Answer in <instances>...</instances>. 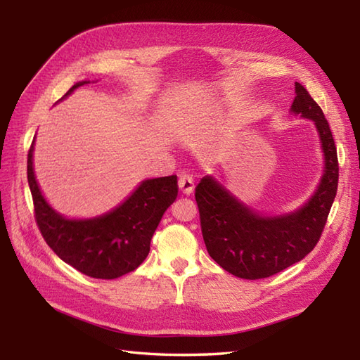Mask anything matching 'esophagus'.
<instances>
[{"label": "esophagus", "mask_w": 360, "mask_h": 360, "mask_svg": "<svg viewBox=\"0 0 360 360\" xmlns=\"http://www.w3.org/2000/svg\"><path fill=\"white\" fill-rule=\"evenodd\" d=\"M181 192L184 195H190L193 192V187H195V179L192 174H181V178L178 181Z\"/></svg>", "instance_id": "34e87169"}]
</instances>
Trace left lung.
<instances>
[{
	"instance_id": "left-lung-1",
	"label": "left lung",
	"mask_w": 360,
	"mask_h": 360,
	"mask_svg": "<svg viewBox=\"0 0 360 360\" xmlns=\"http://www.w3.org/2000/svg\"><path fill=\"white\" fill-rule=\"evenodd\" d=\"M292 112L314 120L325 153V174L314 196L289 215L264 218L205 176L195 188L202 238L209 255L235 277L266 278L300 262L316 248L338 193V148L322 108L295 82Z\"/></svg>"
}]
</instances>
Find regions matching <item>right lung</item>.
Segmentation results:
<instances>
[{
	"label": "right lung",
	"mask_w": 360,
	"mask_h": 360,
	"mask_svg": "<svg viewBox=\"0 0 360 360\" xmlns=\"http://www.w3.org/2000/svg\"><path fill=\"white\" fill-rule=\"evenodd\" d=\"M85 83H75L65 96ZM32 151L34 142L27 153V182L37 226L48 246L65 263L93 278L112 280L139 267L160 218L178 196L176 174L143 181L124 204L103 217L66 219L49 207L38 188Z\"/></svg>",
	"instance_id": "right-lung-1"
}]
</instances>
